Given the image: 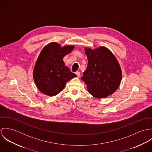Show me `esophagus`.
<instances>
[{"label":"esophagus","mask_w":152,"mask_h":152,"mask_svg":"<svg viewBox=\"0 0 152 152\" xmlns=\"http://www.w3.org/2000/svg\"><path fill=\"white\" fill-rule=\"evenodd\" d=\"M75 74L77 75V77H78V78H80V76H81V73H80V72H79V71L76 72H75Z\"/></svg>","instance_id":"obj_1"}]
</instances>
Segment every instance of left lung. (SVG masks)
<instances>
[{"instance_id":"1","label":"left lung","mask_w":152,"mask_h":152,"mask_svg":"<svg viewBox=\"0 0 152 152\" xmlns=\"http://www.w3.org/2000/svg\"><path fill=\"white\" fill-rule=\"evenodd\" d=\"M84 50L88 66L81 79L91 95L97 98H106L121 84V67L115 55L104 46L95 49L85 47Z\"/></svg>"}]
</instances>
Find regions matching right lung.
Instances as JSON below:
<instances>
[{"mask_svg":"<svg viewBox=\"0 0 152 152\" xmlns=\"http://www.w3.org/2000/svg\"><path fill=\"white\" fill-rule=\"evenodd\" d=\"M74 45L62 47L56 42L45 45L34 65L33 77L36 87L44 95L53 96L64 88L68 81L77 77L63 61L64 56L74 48Z\"/></svg>","mask_w":152,"mask_h":152,"instance_id":"right-lung-1","label":"right lung"}]
</instances>
